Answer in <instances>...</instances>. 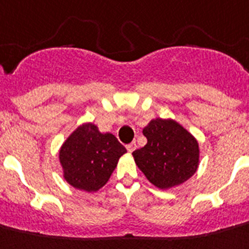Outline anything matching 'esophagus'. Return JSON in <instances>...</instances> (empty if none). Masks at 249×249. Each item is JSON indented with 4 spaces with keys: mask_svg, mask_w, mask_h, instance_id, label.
<instances>
[{
    "mask_svg": "<svg viewBox=\"0 0 249 249\" xmlns=\"http://www.w3.org/2000/svg\"><path fill=\"white\" fill-rule=\"evenodd\" d=\"M135 148H137V144H135V142H130V144L126 146V149L129 153H133V151L135 150Z\"/></svg>",
    "mask_w": 249,
    "mask_h": 249,
    "instance_id": "esophagus-1",
    "label": "esophagus"
}]
</instances>
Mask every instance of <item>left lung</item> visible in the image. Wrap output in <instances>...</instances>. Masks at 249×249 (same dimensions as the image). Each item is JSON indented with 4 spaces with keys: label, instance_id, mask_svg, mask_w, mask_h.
<instances>
[{
    "label": "left lung",
    "instance_id": "8db88e82",
    "mask_svg": "<svg viewBox=\"0 0 249 249\" xmlns=\"http://www.w3.org/2000/svg\"><path fill=\"white\" fill-rule=\"evenodd\" d=\"M148 142L133 151L134 160L151 184L169 189L193 176L199 165L196 138L172 119L157 118L144 129Z\"/></svg>",
    "mask_w": 249,
    "mask_h": 249
}]
</instances>
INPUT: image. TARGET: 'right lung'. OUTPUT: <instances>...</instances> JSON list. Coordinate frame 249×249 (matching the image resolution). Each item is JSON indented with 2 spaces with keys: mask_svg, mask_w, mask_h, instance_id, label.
Here are the masks:
<instances>
[{
  "mask_svg": "<svg viewBox=\"0 0 249 249\" xmlns=\"http://www.w3.org/2000/svg\"><path fill=\"white\" fill-rule=\"evenodd\" d=\"M126 149L112 134L100 133L92 123L80 125L59 153L64 178L73 188L96 192L107 184Z\"/></svg>",
  "mask_w": 249,
  "mask_h": 249,
  "instance_id": "add662e5",
  "label": "right lung"
}]
</instances>
